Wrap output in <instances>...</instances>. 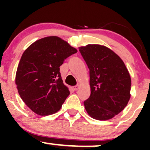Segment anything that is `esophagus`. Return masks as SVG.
I'll return each instance as SVG.
<instances>
[{"label": "esophagus", "mask_w": 150, "mask_h": 150, "mask_svg": "<svg viewBox=\"0 0 150 150\" xmlns=\"http://www.w3.org/2000/svg\"><path fill=\"white\" fill-rule=\"evenodd\" d=\"M79 88H80V86H79V85H77V86H74V90L77 91V90H78V89H79Z\"/></svg>", "instance_id": "obj_1"}]
</instances>
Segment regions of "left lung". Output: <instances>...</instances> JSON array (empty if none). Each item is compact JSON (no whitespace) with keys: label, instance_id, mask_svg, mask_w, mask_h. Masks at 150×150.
I'll return each instance as SVG.
<instances>
[{"label":"left lung","instance_id":"obj_1","mask_svg":"<svg viewBox=\"0 0 150 150\" xmlns=\"http://www.w3.org/2000/svg\"><path fill=\"white\" fill-rule=\"evenodd\" d=\"M90 73L91 95L85 109L93 119L107 120L126 107L131 97V80L128 69L117 54L104 46L79 47Z\"/></svg>","mask_w":150,"mask_h":150}]
</instances>
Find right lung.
<instances>
[{"instance_id": "right-lung-1", "label": "right lung", "mask_w": 150, "mask_h": 150, "mask_svg": "<svg viewBox=\"0 0 150 150\" xmlns=\"http://www.w3.org/2000/svg\"><path fill=\"white\" fill-rule=\"evenodd\" d=\"M78 52L57 36H49L32 43L22 54L16 73L18 92L25 104L39 115L54 114L69 95L63 83L59 67Z\"/></svg>"}]
</instances>
